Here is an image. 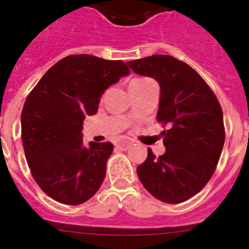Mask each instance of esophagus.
<instances>
[{"mask_svg": "<svg viewBox=\"0 0 249 249\" xmlns=\"http://www.w3.org/2000/svg\"><path fill=\"white\" fill-rule=\"evenodd\" d=\"M131 144H132L131 141H128V140H123V141H120V142H118V143H117V147H118V148L127 149V148H128L129 146H131Z\"/></svg>", "mask_w": 249, "mask_h": 249, "instance_id": "obj_1", "label": "esophagus"}]
</instances>
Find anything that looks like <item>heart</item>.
Instances as JSON below:
<instances>
[{
	"instance_id": "1",
	"label": "heart",
	"mask_w": 249,
	"mask_h": 249,
	"mask_svg": "<svg viewBox=\"0 0 249 249\" xmlns=\"http://www.w3.org/2000/svg\"><path fill=\"white\" fill-rule=\"evenodd\" d=\"M137 81H143V80H137Z\"/></svg>"
}]
</instances>
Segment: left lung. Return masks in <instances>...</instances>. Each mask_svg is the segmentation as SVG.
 Wrapping results in <instances>:
<instances>
[{
	"label": "left lung",
	"instance_id": "1",
	"mask_svg": "<svg viewBox=\"0 0 249 249\" xmlns=\"http://www.w3.org/2000/svg\"><path fill=\"white\" fill-rule=\"evenodd\" d=\"M127 65L157 81V120L169 126L162 133L166 152L156 157L148 149L137 167L138 178L160 201L181 203L197 195L214 173L224 144L221 106L203 78L175 57L153 54Z\"/></svg>",
	"mask_w": 249,
	"mask_h": 249
}]
</instances>
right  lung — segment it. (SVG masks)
I'll list each match as a JSON object with an SVG mask.
<instances>
[{"instance_id": "add662e5", "label": "right lung", "mask_w": 249, "mask_h": 249, "mask_svg": "<svg viewBox=\"0 0 249 249\" xmlns=\"http://www.w3.org/2000/svg\"><path fill=\"white\" fill-rule=\"evenodd\" d=\"M128 74L122 61L67 56L28 94L21 114L26 160L39 188L54 201L77 206L100 190L113 144L86 146L83 120L96 114L106 89Z\"/></svg>"}]
</instances>
